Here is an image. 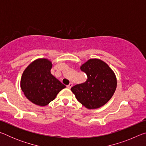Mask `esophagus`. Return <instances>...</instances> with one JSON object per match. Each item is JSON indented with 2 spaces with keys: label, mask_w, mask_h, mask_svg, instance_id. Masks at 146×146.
<instances>
[{
  "label": "esophagus",
  "mask_w": 146,
  "mask_h": 146,
  "mask_svg": "<svg viewBox=\"0 0 146 146\" xmlns=\"http://www.w3.org/2000/svg\"><path fill=\"white\" fill-rule=\"evenodd\" d=\"M72 86H73V83H70V84L67 86V88H68V89H71V88L72 87Z\"/></svg>",
  "instance_id": "esophagus-1"
}]
</instances>
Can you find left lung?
<instances>
[{
	"instance_id": "obj_1",
	"label": "left lung",
	"mask_w": 146,
	"mask_h": 146,
	"mask_svg": "<svg viewBox=\"0 0 146 146\" xmlns=\"http://www.w3.org/2000/svg\"><path fill=\"white\" fill-rule=\"evenodd\" d=\"M87 75L85 82L76 84L71 90L76 98L88 110L105 105L117 88V77L108 64L98 58H91L80 67Z\"/></svg>"
}]
</instances>
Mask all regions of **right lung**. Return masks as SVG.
Instances as JSON below:
<instances>
[{
  "mask_svg": "<svg viewBox=\"0 0 146 146\" xmlns=\"http://www.w3.org/2000/svg\"><path fill=\"white\" fill-rule=\"evenodd\" d=\"M52 66L48 58L36 59L29 64L22 75L21 90L25 97L35 104L47 106L66 88L51 73Z\"/></svg>",
  "mask_w": 146,
  "mask_h": 146,
  "instance_id": "1",
  "label": "right lung"
}]
</instances>
